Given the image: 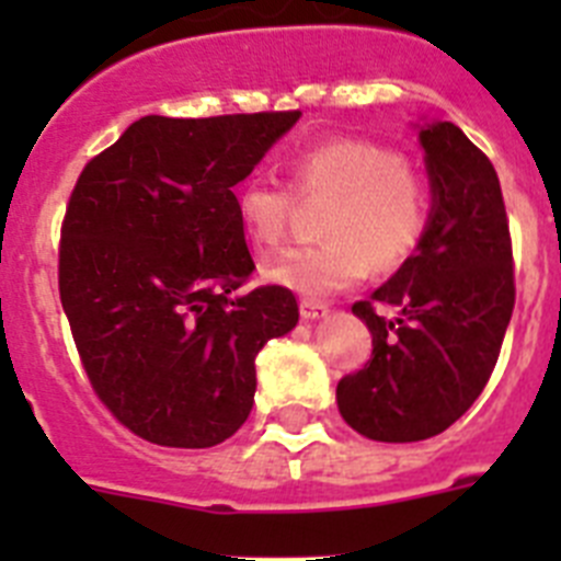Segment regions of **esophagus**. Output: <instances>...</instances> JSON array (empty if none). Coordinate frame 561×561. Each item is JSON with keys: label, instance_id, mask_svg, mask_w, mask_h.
I'll list each match as a JSON object with an SVG mask.
<instances>
[{"label": "esophagus", "instance_id": "obj_1", "mask_svg": "<svg viewBox=\"0 0 561 561\" xmlns=\"http://www.w3.org/2000/svg\"><path fill=\"white\" fill-rule=\"evenodd\" d=\"M329 314V306L320 304V300H311V297H304L300 300V317L304 320H317V317Z\"/></svg>", "mask_w": 561, "mask_h": 561}]
</instances>
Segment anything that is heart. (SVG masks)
I'll list each match as a JSON object with an SVG mask.
<instances>
[{
	"label": "heart",
	"mask_w": 561,
	"mask_h": 561,
	"mask_svg": "<svg viewBox=\"0 0 561 561\" xmlns=\"http://www.w3.org/2000/svg\"><path fill=\"white\" fill-rule=\"evenodd\" d=\"M289 184L250 176L236 191V216L255 250H275L289 236L297 199L325 202L323 241L284 252L264 277L304 295H331L374 272H396L419 252L430 230L427 176L399 151L370 140H329L289 160Z\"/></svg>",
	"instance_id": "1"
}]
</instances>
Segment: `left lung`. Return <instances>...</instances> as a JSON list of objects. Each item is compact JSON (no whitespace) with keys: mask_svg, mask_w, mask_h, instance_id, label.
I'll list each match as a JSON object with an SVG mask.
<instances>
[{"mask_svg":"<svg viewBox=\"0 0 561 561\" xmlns=\"http://www.w3.org/2000/svg\"><path fill=\"white\" fill-rule=\"evenodd\" d=\"M419 137L433 182L430 230L388 284L351 306L374 351L336 385L342 419L388 444L433 438L472 408L497 365L517 297L492 160L455 123H433Z\"/></svg>","mask_w":561,"mask_h":561,"instance_id":"left-lung-1","label":"left lung"}]
</instances>
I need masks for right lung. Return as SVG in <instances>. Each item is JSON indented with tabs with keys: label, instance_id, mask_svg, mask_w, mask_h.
<instances>
[{
	"label": "right lung",
	"instance_id": "1",
	"mask_svg": "<svg viewBox=\"0 0 561 561\" xmlns=\"http://www.w3.org/2000/svg\"><path fill=\"white\" fill-rule=\"evenodd\" d=\"M300 112L148 114L83 165L58 244V291L98 399L160 447L230 438L255 401V356L297 325L255 261L232 187Z\"/></svg>",
	"mask_w": 561,
	"mask_h": 561
}]
</instances>
